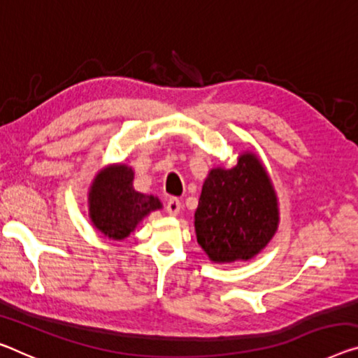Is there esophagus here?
I'll return each instance as SVG.
<instances>
[{
    "label": "esophagus",
    "mask_w": 358,
    "mask_h": 358,
    "mask_svg": "<svg viewBox=\"0 0 358 358\" xmlns=\"http://www.w3.org/2000/svg\"><path fill=\"white\" fill-rule=\"evenodd\" d=\"M180 210H182V203H180L178 198H169L166 203V211L169 216H178Z\"/></svg>",
    "instance_id": "esophagus-1"
}]
</instances>
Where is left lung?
Instances as JSON below:
<instances>
[{
    "mask_svg": "<svg viewBox=\"0 0 358 358\" xmlns=\"http://www.w3.org/2000/svg\"><path fill=\"white\" fill-rule=\"evenodd\" d=\"M195 234L210 261H250L273 238L280 222L278 196L261 158L240 153L232 168L208 173L195 211Z\"/></svg>",
    "mask_w": 358,
    "mask_h": 358,
    "instance_id": "obj_1",
    "label": "left lung"
}]
</instances>
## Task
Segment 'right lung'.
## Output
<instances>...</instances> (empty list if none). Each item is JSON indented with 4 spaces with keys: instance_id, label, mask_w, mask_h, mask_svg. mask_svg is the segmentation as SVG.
<instances>
[{
    "instance_id": "right-lung-1",
    "label": "right lung",
    "mask_w": 358,
    "mask_h": 358,
    "mask_svg": "<svg viewBox=\"0 0 358 358\" xmlns=\"http://www.w3.org/2000/svg\"><path fill=\"white\" fill-rule=\"evenodd\" d=\"M133 168L115 163L92 179L87 210L92 227L110 240H124L152 211L162 210L160 198L134 190Z\"/></svg>"
}]
</instances>
